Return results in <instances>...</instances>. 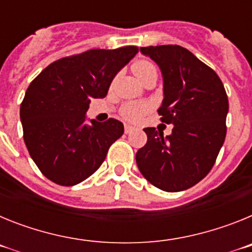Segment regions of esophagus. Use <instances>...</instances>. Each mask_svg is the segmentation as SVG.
Returning a JSON list of instances; mask_svg holds the SVG:
<instances>
[{
  "mask_svg": "<svg viewBox=\"0 0 252 252\" xmlns=\"http://www.w3.org/2000/svg\"><path fill=\"white\" fill-rule=\"evenodd\" d=\"M133 130H135V127H133V126H130V125H125V133H131Z\"/></svg>",
  "mask_w": 252,
  "mask_h": 252,
  "instance_id": "obj_1",
  "label": "esophagus"
}]
</instances>
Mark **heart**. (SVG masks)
<instances>
[{
  "instance_id": "heart-1",
  "label": "heart",
  "mask_w": 252,
  "mask_h": 252,
  "mask_svg": "<svg viewBox=\"0 0 252 252\" xmlns=\"http://www.w3.org/2000/svg\"><path fill=\"white\" fill-rule=\"evenodd\" d=\"M132 70L140 81L149 75L158 74L157 66L154 65L149 60H139L133 64ZM150 110V104L144 102H128L121 108V115L125 120L131 122H137L146 115Z\"/></svg>"
}]
</instances>
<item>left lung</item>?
Instances as JSON below:
<instances>
[{
    "mask_svg": "<svg viewBox=\"0 0 252 252\" xmlns=\"http://www.w3.org/2000/svg\"><path fill=\"white\" fill-rule=\"evenodd\" d=\"M159 65L164 99L161 122L174 125L169 136L146 127L148 141L136 153L141 174L157 188L180 192L201 182L215 165L226 137L228 98L213 69L186 48H140Z\"/></svg>",
    "mask_w": 252,
    "mask_h": 252,
    "instance_id": "left-lung-1",
    "label": "left lung"
}]
</instances>
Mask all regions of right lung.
<instances>
[{
  "label": "right lung",
  "mask_w": 252,
  "mask_h": 252,
  "mask_svg": "<svg viewBox=\"0 0 252 252\" xmlns=\"http://www.w3.org/2000/svg\"><path fill=\"white\" fill-rule=\"evenodd\" d=\"M137 46L92 49L62 58L31 82L20 107L24 140L40 171L59 186H75L94 173L122 136L119 120H91V99L106 97L116 74Z\"/></svg>",
  "instance_id": "right-lung-1"
}]
</instances>
